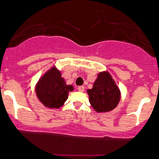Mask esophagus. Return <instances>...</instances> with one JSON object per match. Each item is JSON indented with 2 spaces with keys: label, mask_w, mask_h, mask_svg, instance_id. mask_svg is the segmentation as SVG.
<instances>
[{
  "label": "esophagus",
  "mask_w": 159,
  "mask_h": 159,
  "mask_svg": "<svg viewBox=\"0 0 159 159\" xmlns=\"http://www.w3.org/2000/svg\"><path fill=\"white\" fill-rule=\"evenodd\" d=\"M77 89H78V91H80V92H83V91H84V89H85V87L83 86H78Z\"/></svg>",
  "instance_id": "34e87169"
}]
</instances>
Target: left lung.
Segmentation results:
<instances>
[{"label":"left lung","mask_w":159,"mask_h":159,"mask_svg":"<svg viewBox=\"0 0 159 159\" xmlns=\"http://www.w3.org/2000/svg\"><path fill=\"white\" fill-rule=\"evenodd\" d=\"M87 93L91 106L99 112L112 110L120 100V91L108 72L99 73L93 88Z\"/></svg>","instance_id":"1"}]
</instances>
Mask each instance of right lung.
I'll list each match as a JSON object with an SVG mask.
<instances>
[{"instance_id":"right-lung-1","label":"right lung","mask_w":159,"mask_h":159,"mask_svg":"<svg viewBox=\"0 0 159 159\" xmlns=\"http://www.w3.org/2000/svg\"><path fill=\"white\" fill-rule=\"evenodd\" d=\"M73 90V86L66 84L60 72L55 67L48 70L36 86L39 100L47 107L55 109L63 106L67 99L69 92Z\"/></svg>"}]
</instances>
